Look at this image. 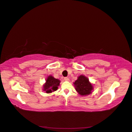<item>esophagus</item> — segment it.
Segmentation results:
<instances>
[{
    "mask_svg": "<svg viewBox=\"0 0 132 132\" xmlns=\"http://www.w3.org/2000/svg\"><path fill=\"white\" fill-rule=\"evenodd\" d=\"M64 80H65V81H69V79L68 77H65V78H64Z\"/></svg>",
    "mask_w": 132,
    "mask_h": 132,
    "instance_id": "1",
    "label": "esophagus"
}]
</instances>
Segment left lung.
I'll return each instance as SVG.
<instances>
[{
    "label": "left lung",
    "mask_w": 132,
    "mask_h": 132,
    "mask_svg": "<svg viewBox=\"0 0 132 132\" xmlns=\"http://www.w3.org/2000/svg\"><path fill=\"white\" fill-rule=\"evenodd\" d=\"M75 89L80 96H87L92 93L93 90V84L89 81L88 77L80 75L73 82Z\"/></svg>",
    "instance_id": "obj_1"
}]
</instances>
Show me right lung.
<instances>
[{"label":"right lung","instance_id":"add662e5","mask_svg":"<svg viewBox=\"0 0 132 132\" xmlns=\"http://www.w3.org/2000/svg\"><path fill=\"white\" fill-rule=\"evenodd\" d=\"M60 80L55 79L52 75H50L45 80V82L43 85V90L47 93H51L57 90L60 85Z\"/></svg>","mask_w":132,"mask_h":132}]
</instances>
